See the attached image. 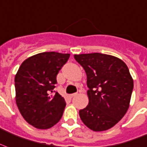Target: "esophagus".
<instances>
[{"mask_svg":"<svg viewBox=\"0 0 147 147\" xmlns=\"http://www.w3.org/2000/svg\"><path fill=\"white\" fill-rule=\"evenodd\" d=\"M77 95V93H73V94H71V95H69V97L70 98H73L74 96H76Z\"/></svg>","mask_w":147,"mask_h":147,"instance_id":"esophagus-1","label":"esophagus"}]
</instances>
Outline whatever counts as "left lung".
Masks as SVG:
<instances>
[{"mask_svg":"<svg viewBox=\"0 0 147 147\" xmlns=\"http://www.w3.org/2000/svg\"><path fill=\"white\" fill-rule=\"evenodd\" d=\"M86 71L89 102L79 110L87 127L104 131L116 125L128 110L133 80L121 59L102 53L76 55Z\"/></svg>","mask_w":147,"mask_h":147,"instance_id":"8db88e82","label":"left lung"}]
</instances>
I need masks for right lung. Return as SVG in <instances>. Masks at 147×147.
<instances>
[{"label":"right lung","mask_w":147,"mask_h":147,"mask_svg":"<svg viewBox=\"0 0 147 147\" xmlns=\"http://www.w3.org/2000/svg\"><path fill=\"white\" fill-rule=\"evenodd\" d=\"M69 57L55 51L37 54L23 61L17 72V106L24 119L36 128H51L61 119L66 102L54 88L56 76Z\"/></svg>","instance_id":"add662e5"}]
</instances>
